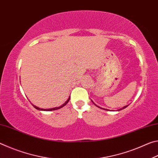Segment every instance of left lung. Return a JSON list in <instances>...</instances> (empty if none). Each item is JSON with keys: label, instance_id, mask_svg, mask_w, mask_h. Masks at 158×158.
Segmentation results:
<instances>
[{"label": "left lung", "instance_id": "1", "mask_svg": "<svg viewBox=\"0 0 158 158\" xmlns=\"http://www.w3.org/2000/svg\"><path fill=\"white\" fill-rule=\"evenodd\" d=\"M91 101H92V100H91ZM92 102H93V101H92ZM93 104H94V105H95V106H97L98 108H100V109H104V110H106V111H110V110H109V109H104V108H102V107H100V106H98V105H95V104L94 102H93ZM127 106H128V105H126V106H123V107H122V108H121V109H118V110H117V111H121V110H122V109H125V108H126ZM113 111H114V110H113Z\"/></svg>", "mask_w": 158, "mask_h": 158}]
</instances>
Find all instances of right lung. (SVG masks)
<instances>
[{"mask_svg":"<svg viewBox=\"0 0 158 158\" xmlns=\"http://www.w3.org/2000/svg\"><path fill=\"white\" fill-rule=\"evenodd\" d=\"M69 99H70V96H69V98L68 99V100H67V101L65 102V103L64 104H63L61 106H57V107H54V108H51V109H41V108H40V107H38V106H35V105H33V106H34L35 108L36 109H37V110H40V111H53V110H56V109H60V108H62V107H63L64 106H65V105H67V103L68 102H69Z\"/></svg>","mask_w":158,"mask_h":158,"instance_id":"obj_1","label":"right lung"}]
</instances>
